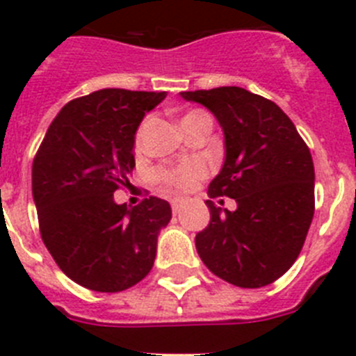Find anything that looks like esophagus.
Returning a JSON list of instances; mask_svg holds the SVG:
<instances>
[{
	"label": "esophagus",
	"mask_w": 356,
	"mask_h": 356,
	"mask_svg": "<svg viewBox=\"0 0 356 356\" xmlns=\"http://www.w3.org/2000/svg\"><path fill=\"white\" fill-rule=\"evenodd\" d=\"M171 209H172V212H175V213L180 212V209H181V200H172V201H171Z\"/></svg>",
	"instance_id": "1"
}]
</instances>
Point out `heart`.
<instances>
[{
  "mask_svg": "<svg viewBox=\"0 0 356 356\" xmlns=\"http://www.w3.org/2000/svg\"><path fill=\"white\" fill-rule=\"evenodd\" d=\"M203 112H188L187 115H184L181 121L191 118H196V115H201ZM180 121V122H181ZM140 139V134L137 135V140ZM205 175V168L201 163H188V165H184V168L176 169L172 172H163L162 180L168 187H176V188H188L196 184V180H200L201 176Z\"/></svg>",
  "mask_w": 356,
  "mask_h": 356,
  "instance_id": "1",
  "label": "heart"
}]
</instances>
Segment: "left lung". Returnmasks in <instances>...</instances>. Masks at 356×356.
I'll list each match as a JSON object with an SVG mask.
<instances>
[{"label":"left lung","mask_w":356,"mask_h":356,"mask_svg":"<svg viewBox=\"0 0 356 356\" xmlns=\"http://www.w3.org/2000/svg\"><path fill=\"white\" fill-rule=\"evenodd\" d=\"M209 108L225 135V162L209 196L235 200L228 210L207 200L210 222L196 235L200 259L242 289L273 284L300 254L314 217L310 149L284 110L242 87L180 92ZM222 205V201H221Z\"/></svg>","instance_id":"8db88e82"}]
</instances>
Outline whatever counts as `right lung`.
<instances>
[{"mask_svg": "<svg viewBox=\"0 0 356 356\" xmlns=\"http://www.w3.org/2000/svg\"><path fill=\"white\" fill-rule=\"evenodd\" d=\"M165 92L102 89L69 102L44 135L31 169L42 241L65 276L119 292L151 271L171 205L153 197L118 205L135 168V134Z\"/></svg>", "mask_w": 356, "mask_h": 356, "instance_id": "right-lung-1", "label": "right lung"}]
</instances>
